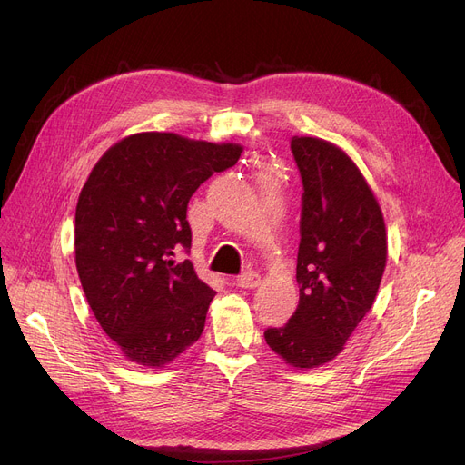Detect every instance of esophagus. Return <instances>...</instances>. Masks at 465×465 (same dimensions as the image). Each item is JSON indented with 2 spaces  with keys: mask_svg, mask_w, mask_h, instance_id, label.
I'll use <instances>...</instances> for the list:
<instances>
[{
  "mask_svg": "<svg viewBox=\"0 0 465 465\" xmlns=\"http://www.w3.org/2000/svg\"><path fill=\"white\" fill-rule=\"evenodd\" d=\"M235 284L239 288H256L260 284V275L256 272H245L237 277Z\"/></svg>",
  "mask_w": 465,
  "mask_h": 465,
  "instance_id": "34e87169",
  "label": "esophagus"
}]
</instances>
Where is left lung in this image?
<instances>
[{
    "label": "left lung",
    "mask_w": 465,
    "mask_h": 465,
    "mask_svg": "<svg viewBox=\"0 0 465 465\" xmlns=\"http://www.w3.org/2000/svg\"><path fill=\"white\" fill-rule=\"evenodd\" d=\"M303 184L296 279L300 303L265 343L311 370L333 360L370 312L386 265L381 207L354 162L316 137H292Z\"/></svg>",
    "instance_id": "8db88e82"
}]
</instances>
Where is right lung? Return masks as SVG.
Wrapping results in <instances>:
<instances>
[{"instance_id": "1", "label": "right lung", "mask_w": 465, "mask_h": 465, "mask_svg": "<svg viewBox=\"0 0 465 465\" xmlns=\"http://www.w3.org/2000/svg\"><path fill=\"white\" fill-rule=\"evenodd\" d=\"M239 144L144 132L100 158L75 213V263L86 302L126 358L163 368L200 339L216 292L193 272L186 209Z\"/></svg>"}]
</instances>
